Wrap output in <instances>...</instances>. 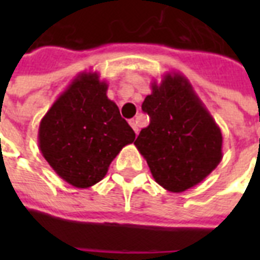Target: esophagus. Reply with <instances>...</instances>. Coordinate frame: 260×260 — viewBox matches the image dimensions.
<instances>
[{
    "instance_id": "1",
    "label": "esophagus",
    "mask_w": 260,
    "mask_h": 260,
    "mask_svg": "<svg viewBox=\"0 0 260 260\" xmlns=\"http://www.w3.org/2000/svg\"><path fill=\"white\" fill-rule=\"evenodd\" d=\"M129 125H131V126H132V129L135 131V134H138V131H139V129H138V125H136L135 119H131Z\"/></svg>"
}]
</instances>
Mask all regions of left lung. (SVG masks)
<instances>
[{"label": "left lung", "instance_id": "8db88e82", "mask_svg": "<svg viewBox=\"0 0 260 260\" xmlns=\"http://www.w3.org/2000/svg\"><path fill=\"white\" fill-rule=\"evenodd\" d=\"M142 110L150 124L141 131L135 146L164 189L186 191L221 161V131L184 75L170 72L160 83L153 82Z\"/></svg>", "mask_w": 260, "mask_h": 260}]
</instances>
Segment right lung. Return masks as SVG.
Segmentation results:
<instances>
[{
  "label": "right lung",
  "instance_id": "obj_1",
  "mask_svg": "<svg viewBox=\"0 0 260 260\" xmlns=\"http://www.w3.org/2000/svg\"><path fill=\"white\" fill-rule=\"evenodd\" d=\"M97 72H82L54 102L39 126V149L50 167L75 188L102 181L135 132Z\"/></svg>",
  "mask_w": 260,
  "mask_h": 260
}]
</instances>
